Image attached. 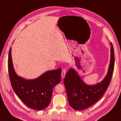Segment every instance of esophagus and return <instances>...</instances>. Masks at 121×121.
<instances>
[{"label": "esophagus", "instance_id": "obj_1", "mask_svg": "<svg viewBox=\"0 0 121 121\" xmlns=\"http://www.w3.org/2000/svg\"><path fill=\"white\" fill-rule=\"evenodd\" d=\"M66 73V70L65 69H63L62 71V73H61V76L62 77H64L65 76Z\"/></svg>", "mask_w": 121, "mask_h": 121}]
</instances>
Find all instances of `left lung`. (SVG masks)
Masks as SVG:
<instances>
[{"label":"left lung","instance_id":"obj_1","mask_svg":"<svg viewBox=\"0 0 121 121\" xmlns=\"http://www.w3.org/2000/svg\"><path fill=\"white\" fill-rule=\"evenodd\" d=\"M111 59L108 74L102 81L93 86H87L72 69L68 71L64 79L68 99L71 107L75 110L86 109L93 105L105 93L112 79L114 68V52L111 42Z\"/></svg>","mask_w":121,"mask_h":121}]
</instances>
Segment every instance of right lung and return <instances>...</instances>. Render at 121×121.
<instances>
[{
    "label": "right lung",
    "mask_w": 121,
    "mask_h": 121,
    "mask_svg": "<svg viewBox=\"0 0 121 121\" xmlns=\"http://www.w3.org/2000/svg\"><path fill=\"white\" fill-rule=\"evenodd\" d=\"M11 47L8 54L9 79L14 92L22 102L32 109L41 110L50 102L53 89L61 81V69L49 71L34 80H25L17 75L11 59Z\"/></svg>",
    "instance_id": "right-lung-1"
}]
</instances>
